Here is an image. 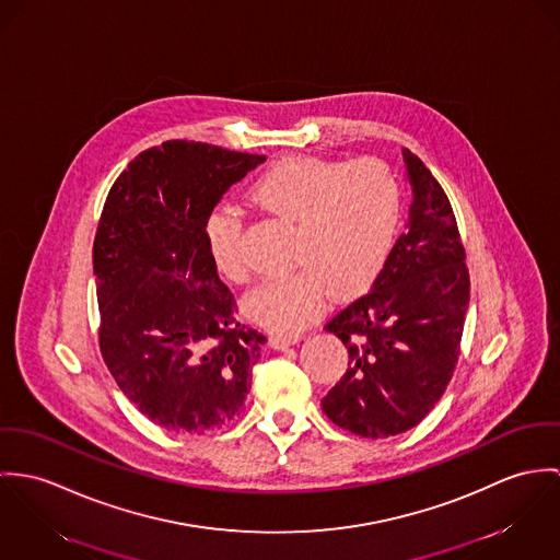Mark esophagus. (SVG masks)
I'll return each instance as SVG.
<instances>
[{
	"label": "esophagus",
	"mask_w": 560,
	"mask_h": 560,
	"mask_svg": "<svg viewBox=\"0 0 560 560\" xmlns=\"http://www.w3.org/2000/svg\"><path fill=\"white\" fill-rule=\"evenodd\" d=\"M299 339L296 337H283V335H270L268 337V346L272 350H288L290 346H294Z\"/></svg>",
	"instance_id": "esophagus-1"
}]
</instances>
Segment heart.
<instances>
[{
  "instance_id": "heart-1",
  "label": "heart",
  "mask_w": 560,
  "mask_h": 560,
  "mask_svg": "<svg viewBox=\"0 0 560 560\" xmlns=\"http://www.w3.org/2000/svg\"><path fill=\"white\" fill-rule=\"evenodd\" d=\"M250 199L296 223L294 261L303 266L266 279L247 301L250 317L281 335L305 330L332 294L365 292L393 250L401 217L399 185L377 159L288 156L253 183ZM206 245L221 275L236 283L249 279L236 210L210 214Z\"/></svg>"
}]
</instances>
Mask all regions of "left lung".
<instances>
[{
  "label": "left lung",
  "instance_id": "1",
  "mask_svg": "<svg viewBox=\"0 0 560 560\" xmlns=\"http://www.w3.org/2000/svg\"><path fill=\"white\" fill-rule=\"evenodd\" d=\"M412 190L406 232L372 292L324 330L348 348V372L322 397L324 415L363 438L419 425L442 397L459 357L470 279L455 214L432 172L401 150Z\"/></svg>",
  "mask_w": 560,
  "mask_h": 560
}]
</instances>
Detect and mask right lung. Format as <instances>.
I'll return each mask as SVG.
<instances>
[{"label":"right lung","instance_id":"1","mask_svg":"<svg viewBox=\"0 0 560 560\" xmlns=\"http://www.w3.org/2000/svg\"><path fill=\"white\" fill-rule=\"evenodd\" d=\"M266 156L165 141L135 156L94 238L101 352L120 390L178 434L221 430L243 410L264 335L236 317L206 223Z\"/></svg>","mask_w":560,"mask_h":560}]
</instances>
